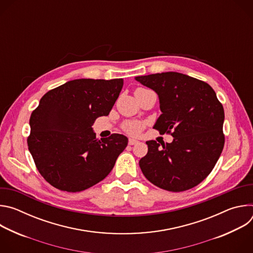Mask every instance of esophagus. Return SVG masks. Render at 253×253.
Masks as SVG:
<instances>
[{
    "mask_svg": "<svg viewBox=\"0 0 253 253\" xmlns=\"http://www.w3.org/2000/svg\"><path fill=\"white\" fill-rule=\"evenodd\" d=\"M138 142H139L138 140H136V139H133V138H130V139H129V141H128L129 145H135V144H137Z\"/></svg>",
    "mask_w": 253,
    "mask_h": 253,
    "instance_id": "34e87169",
    "label": "esophagus"
}]
</instances>
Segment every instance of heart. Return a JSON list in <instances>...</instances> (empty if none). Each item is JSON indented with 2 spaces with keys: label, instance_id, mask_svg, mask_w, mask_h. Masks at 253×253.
Returning a JSON list of instances; mask_svg holds the SVG:
<instances>
[{
  "label": "heart",
  "instance_id": "obj_1",
  "mask_svg": "<svg viewBox=\"0 0 253 253\" xmlns=\"http://www.w3.org/2000/svg\"><path fill=\"white\" fill-rule=\"evenodd\" d=\"M139 89H142V88H139ZM123 128L127 133L136 135V134H139L140 131L142 130V124L138 122H127L124 124Z\"/></svg>",
  "mask_w": 253,
  "mask_h": 253
}]
</instances>
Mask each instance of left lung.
<instances>
[{
    "mask_svg": "<svg viewBox=\"0 0 253 253\" xmlns=\"http://www.w3.org/2000/svg\"><path fill=\"white\" fill-rule=\"evenodd\" d=\"M155 91L162 114L154 129L170 133L171 143L147 141L139 166L151 183L172 192L193 188L209 175L224 146V110L205 82L177 72L138 76Z\"/></svg>",
    "mask_w": 253,
    "mask_h": 253,
    "instance_id": "8db88e82",
    "label": "left lung"
}]
</instances>
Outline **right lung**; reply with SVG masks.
<instances>
[{
  "instance_id": "right-lung-1",
  "label": "right lung",
  "mask_w": 253,
  "mask_h": 253,
  "mask_svg": "<svg viewBox=\"0 0 253 253\" xmlns=\"http://www.w3.org/2000/svg\"><path fill=\"white\" fill-rule=\"evenodd\" d=\"M122 87L123 79H76L41 98L27 141L36 167L52 186L79 192L111 172L128 138L115 133L99 140L92 125L109 115Z\"/></svg>"
}]
</instances>
